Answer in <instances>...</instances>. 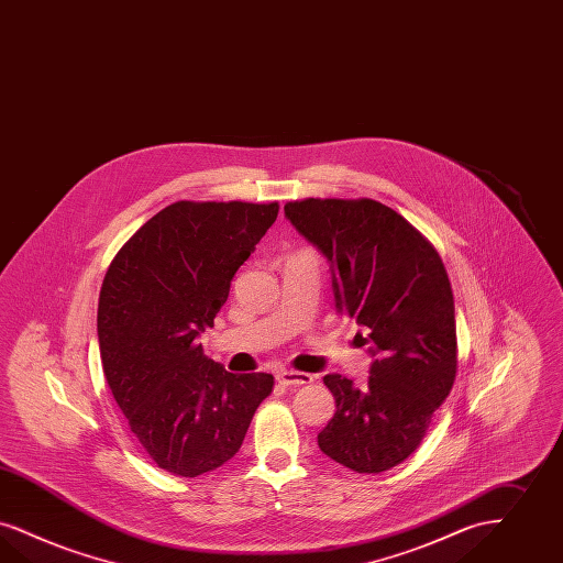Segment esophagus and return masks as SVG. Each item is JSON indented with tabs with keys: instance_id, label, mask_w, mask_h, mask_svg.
<instances>
[{
	"instance_id": "esophagus-1",
	"label": "esophagus",
	"mask_w": 563,
	"mask_h": 563,
	"mask_svg": "<svg viewBox=\"0 0 563 563\" xmlns=\"http://www.w3.org/2000/svg\"><path fill=\"white\" fill-rule=\"evenodd\" d=\"M276 382L285 387H299V385H306V383L314 382L312 375L308 373H295V371H278L276 373Z\"/></svg>"
}]
</instances>
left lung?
Wrapping results in <instances>:
<instances>
[{
	"label": "left lung",
	"mask_w": 563,
	"mask_h": 563,
	"mask_svg": "<svg viewBox=\"0 0 563 563\" xmlns=\"http://www.w3.org/2000/svg\"><path fill=\"white\" fill-rule=\"evenodd\" d=\"M285 218L327 257L338 314L371 343L366 382L324 375L338 410L318 446L352 472L396 467L421 444L456 375L444 264L400 213L371 199L287 202Z\"/></svg>",
	"instance_id": "left-lung-1"
}]
</instances>
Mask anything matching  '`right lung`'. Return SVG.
Wrapping results in <instances>:
<instances>
[{
  "instance_id": "right-lung-1",
  "label": "right lung",
  "mask_w": 563,
  "mask_h": 563,
  "mask_svg": "<svg viewBox=\"0 0 563 563\" xmlns=\"http://www.w3.org/2000/svg\"><path fill=\"white\" fill-rule=\"evenodd\" d=\"M278 216V202L180 201L114 255L98 301L104 377L161 470L197 477L230 461L268 398V373H228L197 341Z\"/></svg>"
}]
</instances>
